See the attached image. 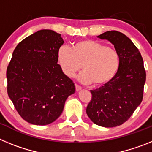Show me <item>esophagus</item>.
<instances>
[{"label": "esophagus", "instance_id": "esophagus-1", "mask_svg": "<svg viewBox=\"0 0 152 152\" xmlns=\"http://www.w3.org/2000/svg\"><path fill=\"white\" fill-rule=\"evenodd\" d=\"M75 90H76V91H79L81 90V87L79 85H77V84H75Z\"/></svg>", "mask_w": 152, "mask_h": 152}]
</instances>
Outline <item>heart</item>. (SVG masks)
I'll list each match as a JSON object with an SVG mask.
<instances>
[{
  "instance_id": "obj_1",
  "label": "heart",
  "mask_w": 152,
  "mask_h": 152,
  "mask_svg": "<svg viewBox=\"0 0 152 152\" xmlns=\"http://www.w3.org/2000/svg\"><path fill=\"white\" fill-rule=\"evenodd\" d=\"M58 62L63 73L72 77L82 68L80 82L99 87L108 83L117 72L119 56L116 50L100 42L84 39L73 44L72 49L61 46L57 52Z\"/></svg>"
}]
</instances>
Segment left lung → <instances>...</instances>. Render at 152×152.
<instances>
[{"instance_id":"left-lung-1","label":"left lung","mask_w":152,"mask_h":152,"mask_svg":"<svg viewBox=\"0 0 152 152\" xmlns=\"http://www.w3.org/2000/svg\"><path fill=\"white\" fill-rule=\"evenodd\" d=\"M113 44L119 56L117 72L108 83L91 91L86 112L92 122L115 127L126 122L142 103L146 73L139 49L123 33L107 31L97 36Z\"/></svg>"}]
</instances>
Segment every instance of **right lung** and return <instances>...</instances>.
Segmentation results:
<instances>
[{
  "mask_svg": "<svg viewBox=\"0 0 152 152\" xmlns=\"http://www.w3.org/2000/svg\"><path fill=\"white\" fill-rule=\"evenodd\" d=\"M64 43L61 34L42 29L24 39L7 68V94L26 122L45 126L59 117L75 84L63 73L57 59Z\"/></svg>",
  "mask_w": 152,
  "mask_h": 152,
  "instance_id": "add662e5",
  "label": "right lung"
}]
</instances>
